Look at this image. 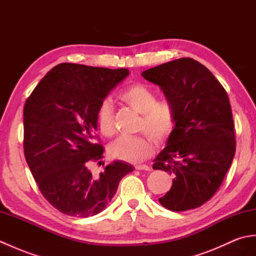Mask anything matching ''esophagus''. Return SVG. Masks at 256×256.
Returning a JSON list of instances; mask_svg holds the SVG:
<instances>
[{
    "label": "esophagus",
    "instance_id": "34e87169",
    "mask_svg": "<svg viewBox=\"0 0 256 256\" xmlns=\"http://www.w3.org/2000/svg\"><path fill=\"white\" fill-rule=\"evenodd\" d=\"M135 170H150V167L148 165H135Z\"/></svg>",
    "mask_w": 256,
    "mask_h": 256
}]
</instances>
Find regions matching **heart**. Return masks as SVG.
<instances>
[{"instance_id":"b5f03b06","label":"heart","mask_w":256,"mask_h":256,"mask_svg":"<svg viewBox=\"0 0 256 256\" xmlns=\"http://www.w3.org/2000/svg\"><path fill=\"white\" fill-rule=\"evenodd\" d=\"M118 99L135 112L142 114L138 130L148 133L157 144L167 142L176 128L177 116L175 108L168 101L157 102L155 92L142 84H134L118 94ZM96 128L103 136L110 138L116 133L114 112L111 102L100 103L96 113ZM152 140L142 135L136 138H120L108 148L112 158L128 162H140L153 153Z\"/></svg>"}]
</instances>
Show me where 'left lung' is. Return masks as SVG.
<instances>
[{
	"label": "left lung",
	"instance_id": "1",
	"mask_svg": "<svg viewBox=\"0 0 256 256\" xmlns=\"http://www.w3.org/2000/svg\"><path fill=\"white\" fill-rule=\"evenodd\" d=\"M158 84L175 108L177 123L154 170L175 176L158 199L172 211L202 206L224 182L236 154V132L226 91L208 68L192 58H179L142 72Z\"/></svg>",
	"mask_w": 256,
	"mask_h": 256
}]
</instances>
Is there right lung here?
<instances>
[{
    "mask_svg": "<svg viewBox=\"0 0 256 256\" xmlns=\"http://www.w3.org/2000/svg\"><path fill=\"white\" fill-rule=\"evenodd\" d=\"M128 69L64 62L48 72L24 106V154L45 199L62 214H100L133 166L116 160L94 177L90 162L103 158L96 113Z\"/></svg>",
    "mask_w": 256,
    "mask_h": 256,
    "instance_id": "add662e5",
    "label": "right lung"
}]
</instances>
